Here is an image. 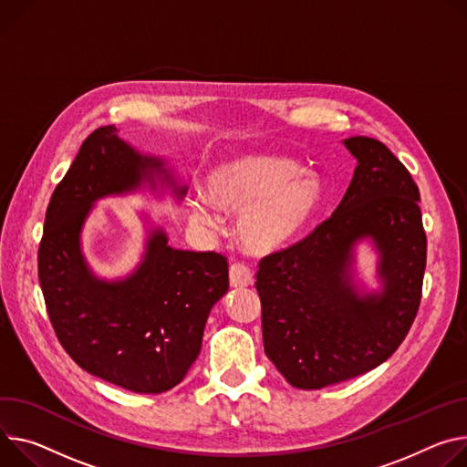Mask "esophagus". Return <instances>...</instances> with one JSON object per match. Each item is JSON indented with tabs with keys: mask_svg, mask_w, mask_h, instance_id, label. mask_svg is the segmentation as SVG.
<instances>
[{
	"mask_svg": "<svg viewBox=\"0 0 467 467\" xmlns=\"http://www.w3.org/2000/svg\"><path fill=\"white\" fill-rule=\"evenodd\" d=\"M229 281H231V286H234V288L249 286V285H253V274L245 265L234 263L229 268Z\"/></svg>",
	"mask_w": 467,
	"mask_h": 467,
	"instance_id": "1",
	"label": "esophagus"
}]
</instances>
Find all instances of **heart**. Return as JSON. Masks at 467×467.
I'll use <instances>...</instances> for the list:
<instances>
[{
  "instance_id": "heart-1",
  "label": "heart",
  "mask_w": 467,
  "mask_h": 467,
  "mask_svg": "<svg viewBox=\"0 0 467 467\" xmlns=\"http://www.w3.org/2000/svg\"><path fill=\"white\" fill-rule=\"evenodd\" d=\"M322 201V186L300 165L277 154H244L222 161L204 179V193L186 199L190 222L216 231V205L238 212L236 236L253 255H268L298 238Z\"/></svg>"
}]
</instances>
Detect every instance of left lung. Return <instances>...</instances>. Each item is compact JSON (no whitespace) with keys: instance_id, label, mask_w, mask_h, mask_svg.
I'll list each match as a JSON object with an SVG mask.
<instances>
[{"instance_id":"obj_1","label":"left lung","mask_w":467,"mask_h":467,"mask_svg":"<svg viewBox=\"0 0 467 467\" xmlns=\"http://www.w3.org/2000/svg\"><path fill=\"white\" fill-rule=\"evenodd\" d=\"M343 143L358 161L343 201L257 272L265 352L298 389H322L384 363L420 304L427 234L419 188L381 141L356 136ZM365 239L379 255L378 291L355 281V247Z\"/></svg>"}]
</instances>
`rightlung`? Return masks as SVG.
I'll return each mask as SVG.
<instances>
[{
	"label": "right lung",
	"mask_w": 467,
	"mask_h": 467,
	"mask_svg": "<svg viewBox=\"0 0 467 467\" xmlns=\"http://www.w3.org/2000/svg\"><path fill=\"white\" fill-rule=\"evenodd\" d=\"M140 190L177 201L188 192L163 158L120 140L113 124L97 129L52 193L38 281L59 343L83 370L156 395L181 384L197 359L208 313L229 288V265L214 251L171 247L152 225L132 274L99 277L83 255V225L100 199Z\"/></svg>",
	"instance_id": "right-lung-1"
}]
</instances>
